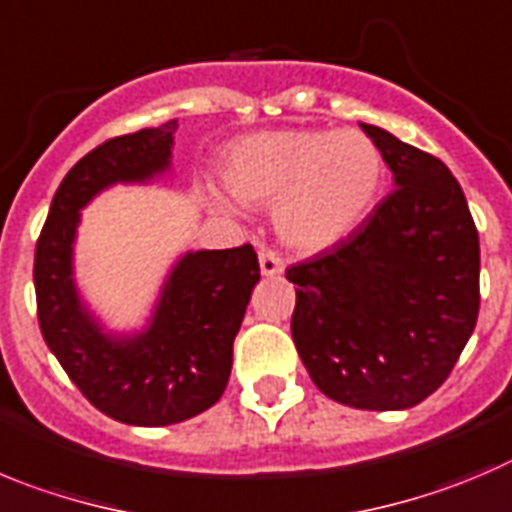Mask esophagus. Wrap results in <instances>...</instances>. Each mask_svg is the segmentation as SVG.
Masks as SVG:
<instances>
[{"label": "esophagus", "instance_id": "esophagus-1", "mask_svg": "<svg viewBox=\"0 0 512 512\" xmlns=\"http://www.w3.org/2000/svg\"><path fill=\"white\" fill-rule=\"evenodd\" d=\"M260 270L262 275H267V278L280 275V272L285 270L283 257H280L275 250H270V247H265V250H260Z\"/></svg>", "mask_w": 512, "mask_h": 512}]
</instances>
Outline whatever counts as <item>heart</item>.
Returning a JSON list of instances; mask_svg holds the SVG:
<instances>
[{
	"mask_svg": "<svg viewBox=\"0 0 512 512\" xmlns=\"http://www.w3.org/2000/svg\"><path fill=\"white\" fill-rule=\"evenodd\" d=\"M219 176L237 202L275 204V227L288 245L321 252L369 217L384 181V156L361 131L278 128L234 141ZM212 199L229 209L222 197Z\"/></svg>",
	"mask_w": 512,
	"mask_h": 512,
	"instance_id": "b5f03b06",
	"label": "heart"
}]
</instances>
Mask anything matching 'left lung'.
<instances>
[{
  "label": "left lung",
  "instance_id": "8db88e82",
  "mask_svg": "<svg viewBox=\"0 0 512 512\" xmlns=\"http://www.w3.org/2000/svg\"><path fill=\"white\" fill-rule=\"evenodd\" d=\"M394 174L361 227L290 265V331L328 399L391 412L455 369L480 313V240L462 186L432 154L361 123Z\"/></svg>",
  "mask_w": 512,
  "mask_h": 512
}]
</instances>
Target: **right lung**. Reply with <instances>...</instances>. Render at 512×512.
Wrapping results in <instances>:
<instances>
[{
	"instance_id": "obj_1",
	"label": "right lung",
	"mask_w": 512,
	"mask_h": 512,
	"mask_svg": "<svg viewBox=\"0 0 512 512\" xmlns=\"http://www.w3.org/2000/svg\"><path fill=\"white\" fill-rule=\"evenodd\" d=\"M176 121L108 138L62 179L35 250L37 321L47 348L85 399L111 419L166 427L217 404L232 371V343L260 262L252 245L186 252L171 270L151 326L131 338L103 333L80 303L73 242L80 209L116 181L169 169Z\"/></svg>"
}]
</instances>
